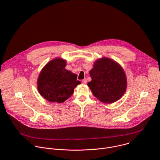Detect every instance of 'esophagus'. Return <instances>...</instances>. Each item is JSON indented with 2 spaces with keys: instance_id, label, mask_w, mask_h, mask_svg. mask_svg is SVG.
<instances>
[{
  "instance_id": "esophagus-1",
  "label": "esophagus",
  "mask_w": 160,
  "mask_h": 160,
  "mask_svg": "<svg viewBox=\"0 0 160 160\" xmlns=\"http://www.w3.org/2000/svg\"><path fill=\"white\" fill-rule=\"evenodd\" d=\"M82 83H84V84H85V83H87V79H86V78H84V79L82 80Z\"/></svg>"
}]
</instances>
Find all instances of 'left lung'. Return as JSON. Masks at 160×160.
Wrapping results in <instances>:
<instances>
[{
    "label": "left lung",
    "mask_w": 160,
    "mask_h": 160,
    "mask_svg": "<svg viewBox=\"0 0 160 160\" xmlns=\"http://www.w3.org/2000/svg\"><path fill=\"white\" fill-rule=\"evenodd\" d=\"M88 82L94 96L105 103L119 99L126 89V78L122 68L115 61L103 58L96 61L90 71Z\"/></svg>",
    "instance_id": "1"
}]
</instances>
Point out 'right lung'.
<instances>
[{
  "label": "right lung",
  "instance_id": "right-lung-1",
  "mask_svg": "<svg viewBox=\"0 0 160 160\" xmlns=\"http://www.w3.org/2000/svg\"><path fill=\"white\" fill-rule=\"evenodd\" d=\"M66 62L61 59L49 62L40 72L38 89L40 94L50 102L63 103L81 82L77 75L65 69Z\"/></svg>",
  "mask_w": 160,
  "mask_h": 160
}]
</instances>
